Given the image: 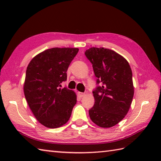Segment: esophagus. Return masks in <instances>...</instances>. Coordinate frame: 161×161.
<instances>
[{"instance_id":"34e87169","label":"esophagus","mask_w":161,"mask_h":161,"mask_svg":"<svg viewBox=\"0 0 161 161\" xmlns=\"http://www.w3.org/2000/svg\"><path fill=\"white\" fill-rule=\"evenodd\" d=\"M84 95H85V93H81V92H78V95H79V96H80V97H82L83 96H84Z\"/></svg>"}]
</instances>
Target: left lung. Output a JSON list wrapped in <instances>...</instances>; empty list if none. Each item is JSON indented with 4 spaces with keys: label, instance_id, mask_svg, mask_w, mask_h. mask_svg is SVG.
Wrapping results in <instances>:
<instances>
[{
    "label": "left lung",
    "instance_id": "obj_1",
    "mask_svg": "<svg viewBox=\"0 0 161 161\" xmlns=\"http://www.w3.org/2000/svg\"><path fill=\"white\" fill-rule=\"evenodd\" d=\"M85 55L93 64L97 84H102L93 91L95 104L88 111L90 118L100 127H112L131 107L134 94L131 67L120 54L104 47H91Z\"/></svg>",
    "mask_w": 161,
    "mask_h": 161
}]
</instances>
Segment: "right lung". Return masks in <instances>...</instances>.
I'll return each mask as SVG.
<instances>
[{
    "instance_id": "add662e5",
    "label": "right lung",
    "mask_w": 161,
    "mask_h": 161,
    "mask_svg": "<svg viewBox=\"0 0 161 161\" xmlns=\"http://www.w3.org/2000/svg\"><path fill=\"white\" fill-rule=\"evenodd\" d=\"M78 51L74 47L47 49L34 57L27 67L24 95L35 117L46 127H60L70 119L76 93L58 87L67 80L68 66Z\"/></svg>"
}]
</instances>
